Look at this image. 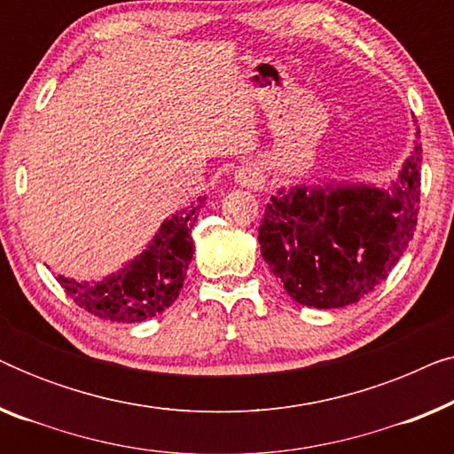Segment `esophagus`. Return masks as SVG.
Listing matches in <instances>:
<instances>
[{
	"instance_id": "obj_1",
	"label": "esophagus",
	"mask_w": 454,
	"mask_h": 454,
	"mask_svg": "<svg viewBox=\"0 0 454 454\" xmlns=\"http://www.w3.org/2000/svg\"><path fill=\"white\" fill-rule=\"evenodd\" d=\"M239 182L241 184H246V185H254V182H256V177H258V173H239Z\"/></svg>"
}]
</instances>
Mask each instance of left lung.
I'll list each match as a JSON object with an SVG mask.
<instances>
[{
    "instance_id": "1",
    "label": "left lung",
    "mask_w": 454,
    "mask_h": 454,
    "mask_svg": "<svg viewBox=\"0 0 454 454\" xmlns=\"http://www.w3.org/2000/svg\"><path fill=\"white\" fill-rule=\"evenodd\" d=\"M419 196L421 145L415 142L390 190L356 184L278 190L258 227L260 252L297 303L345 308L374 291L405 254Z\"/></svg>"
}]
</instances>
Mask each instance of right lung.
I'll return each mask as SVG.
<instances>
[{
  "label": "right lung",
  "instance_id": "obj_1",
  "mask_svg": "<svg viewBox=\"0 0 454 454\" xmlns=\"http://www.w3.org/2000/svg\"><path fill=\"white\" fill-rule=\"evenodd\" d=\"M207 198L179 210L160 225L153 244L120 272L101 283H78L58 277L67 295L86 312L111 322H142L176 301L194 254L192 227Z\"/></svg>",
  "mask_w": 454,
  "mask_h": 454
}]
</instances>
